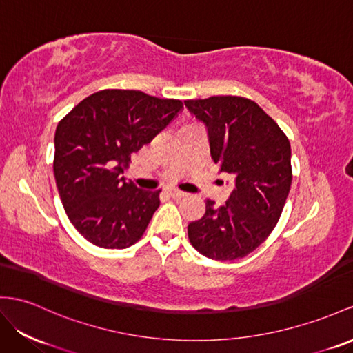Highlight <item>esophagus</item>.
<instances>
[{"mask_svg": "<svg viewBox=\"0 0 353 353\" xmlns=\"http://www.w3.org/2000/svg\"><path fill=\"white\" fill-rule=\"evenodd\" d=\"M167 195L171 196V198H174V200H180V198L186 196V194L182 192V191H179V189H167Z\"/></svg>", "mask_w": 353, "mask_h": 353, "instance_id": "esophagus-1", "label": "esophagus"}]
</instances>
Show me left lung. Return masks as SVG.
<instances>
[{
  "label": "left lung",
  "mask_w": 353,
  "mask_h": 353,
  "mask_svg": "<svg viewBox=\"0 0 353 353\" xmlns=\"http://www.w3.org/2000/svg\"><path fill=\"white\" fill-rule=\"evenodd\" d=\"M185 105L205 125L214 164L234 179L227 203L216 207L207 200L203 218L188 225L189 241L210 259L243 258L264 243L282 214L292 183L291 144L252 99L219 95Z\"/></svg>",
  "instance_id": "left-lung-1"
}]
</instances>
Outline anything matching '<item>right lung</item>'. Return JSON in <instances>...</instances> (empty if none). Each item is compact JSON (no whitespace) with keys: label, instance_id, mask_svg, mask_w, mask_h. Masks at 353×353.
I'll use <instances>...</instances> for the list:
<instances>
[{"label":"right lung","instance_id":"add662e5","mask_svg":"<svg viewBox=\"0 0 353 353\" xmlns=\"http://www.w3.org/2000/svg\"><path fill=\"white\" fill-rule=\"evenodd\" d=\"M180 99L104 89L80 101L55 132L58 192L70 222L92 245L125 249L139 241L159 207V191L126 182L131 155L182 110Z\"/></svg>","mask_w":353,"mask_h":353}]
</instances>
